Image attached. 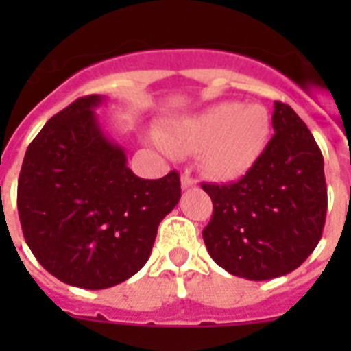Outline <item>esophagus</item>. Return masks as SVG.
I'll use <instances>...</instances> for the list:
<instances>
[{
  "instance_id": "obj_1",
  "label": "esophagus",
  "mask_w": 351,
  "mask_h": 351,
  "mask_svg": "<svg viewBox=\"0 0 351 351\" xmlns=\"http://www.w3.org/2000/svg\"><path fill=\"white\" fill-rule=\"evenodd\" d=\"M181 186H182V190H188V188H191V186H195V179L191 178L190 172H184V173H182Z\"/></svg>"
}]
</instances>
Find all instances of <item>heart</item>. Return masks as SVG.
I'll return each mask as SVG.
<instances>
[{"mask_svg":"<svg viewBox=\"0 0 351 351\" xmlns=\"http://www.w3.org/2000/svg\"><path fill=\"white\" fill-rule=\"evenodd\" d=\"M271 132V114L263 105L223 101L197 116L172 121L160 141L173 153L200 149V161L210 176L234 179L255 165Z\"/></svg>","mask_w":351,"mask_h":351,"instance_id":"heart-1","label":"heart"}]
</instances>
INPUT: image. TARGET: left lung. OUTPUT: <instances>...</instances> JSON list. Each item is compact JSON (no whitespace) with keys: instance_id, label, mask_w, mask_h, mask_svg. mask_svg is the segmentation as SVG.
I'll list each match as a JSON object with an SVG mask.
<instances>
[{"instance_id":"8db88e82","label":"left lung","mask_w":351,"mask_h":351,"mask_svg":"<svg viewBox=\"0 0 351 351\" xmlns=\"http://www.w3.org/2000/svg\"><path fill=\"white\" fill-rule=\"evenodd\" d=\"M272 128L274 137L246 176L202 184L214 207L202 232L210 258L251 281L295 271L320 243L327 214L324 156L308 126L276 101Z\"/></svg>"}]
</instances>
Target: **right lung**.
Instances as JSON below:
<instances>
[{
    "label": "right lung",
    "instance_id": "add662e5",
    "mask_svg": "<svg viewBox=\"0 0 351 351\" xmlns=\"http://www.w3.org/2000/svg\"><path fill=\"white\" fill-rule=\"evenodd\" d=\"M105 96L79 98L45 123L31 142L17 186L27 246L63 283L104 290L147 262L158 225L178 206L176 170L141 179L125 149L101 130L95 108Z\"/></svg>",
    "mask_w": 351,
    "mask_h": 351
}]
</instances>
